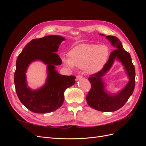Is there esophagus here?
I'll return each mask as SVG.
<instances>
[{"label":"esophagus","mask_w":146,"mask_h":146,"mask_svg":"<svg viewBox=\"0 0 146 146\" xmlns=\"http://www.w3.org/2000/svg\"><path fill=\"white\" fill-rule=\"evenodd\" d=\"M82 78V77L81 76H77V77H76V81L80 80H81Z\"/></svg>","instance_id":"34e87169"}]
</instances>
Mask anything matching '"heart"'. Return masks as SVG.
<instances>
[{"mask_svg":"<svg viewBox=\"0 0 146 146\" xmlns=\"http://www.w3.org/2000/svg\"><path fill=\"white\" fill-rule=\"evenodd\" d=\"M109 48L105 45L82 44L69 52V57L61 58L64 64L70 68L75 66L85 68L89 73H96L103 68L109 56Z\"/></svg>","mask_w":146,"mask_h":146,"instance_id":"heart-1","label":"heart"}]
</instances>
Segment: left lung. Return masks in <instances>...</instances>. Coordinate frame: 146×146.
<instances>
[{
  "label": "left lung",
  "mask_w": 146,
  "mask_h": 146,
  "mask_svg": "<svg viewBox=\"0 0 146 146\" xmlns=\"http://www.w3.org/2000/svg\"><path fill=\"white\" fill-rule=\"evenodd\" d=\"M100 35L104 36L103 34ZM105 38L116 49L111 53L103 69L99 72L91 75L88 78L91 88L86 99L91 108L100 111L112 112L122 107L133 94L135 86V69L130 54L123 48L121 41L114 36H106ZM115 60L121 62L124 66L129 82L117 94H112L106 90L103 77L111 68Z\"/></svg>",
  "instance_id": "8db88e82"
}]
</instances>
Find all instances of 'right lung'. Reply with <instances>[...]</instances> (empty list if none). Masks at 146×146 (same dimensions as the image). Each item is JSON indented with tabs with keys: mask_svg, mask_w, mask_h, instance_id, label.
<instances>
[{
	"mask_svg": "<svg viewBox=\"0 0 146 146\" xmlns=\"http://www.w3.org/2000/svg\"><path fill=\"white\" fill-rule=\"evenodd\" d=\"M65 39L58 35L32 39L17 56L14 76L16 91L21 103L31 111L44 114L55 111L63 103L65 90L76 83V77L61 75L55 68L61 64L56 52ZM35 60L47 65L48 76L44 85L32 90L28 86L26 72L29 65Z\"/></svg>",
	"mask_w": 146,
	"mask_h": 146,
	"instance_id": "add662e5",
	"label": "right lung"
}]
</instances>
